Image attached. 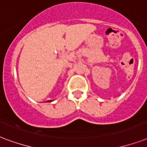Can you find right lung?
Wrapping results in <instances>:
<instances>
[{"instance_id": "1", "label": "right lung", "mask_w": 147, "mask_h": 147, "mask_svg": "<svg viewBox=\"0 0 147 147\" xmlns=\"http://www.w3.org/2000/svg\"><path fill=\"white\" fill-rule=\"evenodd\" d=\"M49 102H51V100H50V101H49Z\"/></svg>"}]
</instances>
